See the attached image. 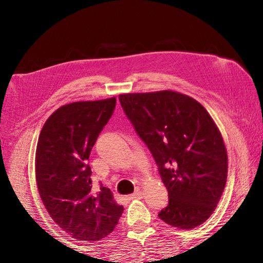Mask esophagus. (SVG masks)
I'll use <instances>...</instances> for the list:
<instances>
[{"label":"esophagus","instance_id":"esophagus-1","mask_svg":"<svg viewBox=\"0 0 263 263\" xmlns=\"http://www.w3.org/2000/svg\"><path fill=\"white\" fill-rule=\"evenodd\" d=\"M142 192H140V190H136L135 193H133L130 195V199H142Z\"/></svg>","mask_w":263,"mask_h":263}]
</instances>
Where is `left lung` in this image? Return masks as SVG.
I'll use <instances>...</instances> for the list:
<instances>
[{"label":"left lung","instance_id":"1","mask_svg":"<svg viewBox=\"0 0 263 263\" xmlns=\"http://www.w3.org/2000/svg\"><path fill=\"white\" fill-rule=\"evenodd\" d=\"M125 116L146 143L168 193L158 214L166 224L194 229L217 207L228 178V154L207 110L182 93L120 96Z\"/></svg>","mask_w":263,"mask_h":263}]
</instances>
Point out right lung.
Masks as SVG:
<instances>
[{
	"mask_svg": "<svg viewBox=\"0 0 263 263\" xmlns=\"http://www.w3.org/2000/svg\"><path fill=\"white\" fill-rule=\"evenodd\" d=\"M116 98L61 106L45 122L35 152L38 192L52 220L79 240L110 235L123 213L110 189L93 190L92 147L112 116Z\"/></svg>",
	"mask_w": 263,
	"mask_h": 263,
	"instance_id": "obj_1",
	"label": "right lung"
}]
</instances>
